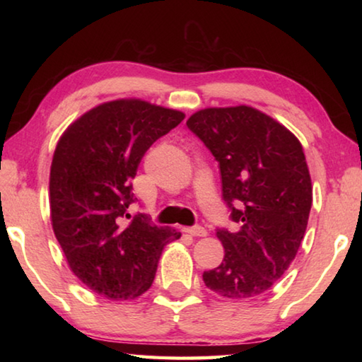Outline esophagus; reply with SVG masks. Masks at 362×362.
Here are the masks:
<instances>
[{"label":"esophagus","instance_id":"1","mask_svg":"<svg viewBox=\"0 0 362 362\" xmlns=\"http://www.w3.org/2000/svg\"><path fill=\"white\" fill-rule=\"evenodd\" d=\"M185 231L188 233L189 236H206L207 235V230L204 228V226H201V225L189 226V228H185Z\"/></svg>","mask_w":362,"mask_h":362}]
</instances>
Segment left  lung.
Segmentation results:
<instances>
[{"label": "left lung", "instance_id": "8db88e82", "mask_svg": "<svg viewBox=\"0 0 362 362\" xmlns=\"http://www.w3.org/2000/svg\"><path fill=\"white\" fill-rule=\"evenodd\" d=\"M212 153L235 231L217 228L225 257L203 273L226 298L272 289L296 259L308 223L313 188L303 148L283 124L252 107L206 108L187 121Z\"/></svg>", "mask_w": 362, "mask_h": 362}]
</instances>
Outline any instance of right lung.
<instances>
[{
    "label": "right lung",
    "mask_w": 362,
    "mask_h": 362,
    "mask_svg": "<svg viewBox=\"0 0 362 362\" xmlns=\"http://www.w3.org/2000/svg\"><path fill=\"white\" fill-rule=\"evenodd\" d=\"M183 118L144 100H113L84 113L59 140L49 179L54 235L71 272L99 296H142L163 247L180 238L145 214L126 218L137 201L132 179L140 159Z\"/></svg>",
    "instance_id": "1"
}]
</instances>
